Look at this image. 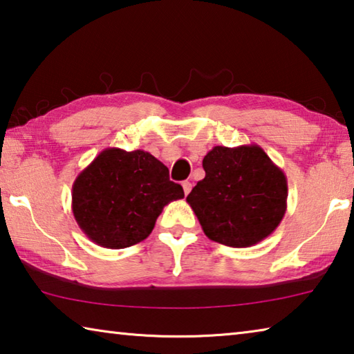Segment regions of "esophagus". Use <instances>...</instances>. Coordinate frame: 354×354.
Segmentation results:
<instances>
[{
  "instance_id": "1",
  "label": "esophagus",
  "mask_w": 354,
  "mask_h": 354,
  "mask_svg": "<svg viewBox=\"0 0 354 354\" xmlns=\"http://www.w3.org/2000/svg\"><path fill=\"white\" fill-rule=\"evenodd\" d=\"M183 189H184V194L189 195V192L192 190V183L190 181H184L183 183Z\"/></svg>"
}]
</instances>
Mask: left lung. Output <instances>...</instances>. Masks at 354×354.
Here are the masks:
<instances>
[{"label":"left lung","instance_id":"8db88e82","mask_svg":"<svg viewBox=\"0 0 354 354\" xmlns=\"http://www.w3.org/2000/svg\"><path fill=\"white\" fill-rule=\"evenodd\" d=\"M203 169L206 176L187 203L211 241L245 248L277 230L287 209V178L259 145L214 147Z\"/></svg>","mask_w":354,"mask_h":354}]
</instances>
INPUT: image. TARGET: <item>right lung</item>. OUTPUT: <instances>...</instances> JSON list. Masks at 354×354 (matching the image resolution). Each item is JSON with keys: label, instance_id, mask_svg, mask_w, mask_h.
Listing matches in <instances>:
<instances>
[{"label": "right lung", "instance_id": "right-lung-1", "mask_svg": "<svg viewBox=\"0 0 354 354\" xmlns=\"http://www.w3.org/2000/svg\"><path fill=\"white\" fill-rule=\"evenodd\" d=\"M181 198L183 187L153 154L106 148L75 179L71 211L92 242L120 250L147 239L164 206Z\"/></svg>", "mask_w": 354, "mask_h": 354}]
</instances>
